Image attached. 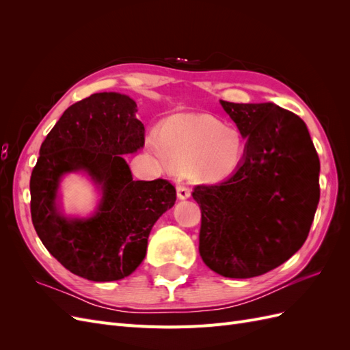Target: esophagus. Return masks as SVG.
Returning <instances> with one entry per match:
<instances>
[{"mask_svg":"<svg viewBox=\"0 0 350 350\" xmlns=\"http://www.w3.org/2000/svg\"><path fill=\"white\" fill-rule=\"evenodd\" d=\"M176 194H178V198L185 200V198H188L189 196H191V189H189L184 184H179V185H176Z\"/></svg>","mask_w":350,"mask_h":350,"instance_id":"1","label":"esophagus"}]
</instances>
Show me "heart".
I'll return each mask as SVG.
<instances>
[{
	"label": "heart",
	"instance_id": "heart-1",
	"mask_svg": "<svg viewBox=\"0 0 350 350\" xmlns=\"http://www.w3.org/2000/svg\"><path fill=\"white\" fill-rule=\"evenodd\" d=\"M147 149L162 165L194 167L196 174L217 181L239 167L245 143L234 126L207 113H181L167 120L161 129L159 140L150 137Z\"/></svg>",
	"mask_w": 350,
	"mask_h": 350
}]
</instances>
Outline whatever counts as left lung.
Returning <instances> with one entry per match:
<instances>
[{
    "label": "left lung",
    "mask_w": 350,
    "mask_h": 350,
    "mask_svg": "<svg viewBox=\"0 0 350 350\" xmlns=\"http://www.w3.org/2000/svg\"><path fill=\"white\" fill-rule=\"evenodd\" d=\"M220 103L247 146L228 179L194 187L198 251L220 276L248 279L279 267L308 238L320 201V159L293 112L271 102Z\"/></svg>",
    "instance_id": "1"
}]
</instances>
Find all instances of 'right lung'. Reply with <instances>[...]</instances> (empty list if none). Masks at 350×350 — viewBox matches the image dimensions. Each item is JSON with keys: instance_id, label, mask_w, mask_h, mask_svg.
Instances as JSON below:
<instances>
[{"instance_id": "right-lung-1", "label": "right lung", "mask_w": 350, "mask_h": 350, "mask_svg": "<svg viewBox=\"0 0 350 350\" xmlns=\"http://www.w3.org/2000/svg\"><path fill=\"white\" fill-rule=\"evenodd\" d=\"M135 102L120 93H94L62 113L39 150L30 176V213L45 248L67 270L92 282L124 279L146 257L147 239L175 187L166 179L134 181L121 154L144 144ZM86 170L103 188L98 213L70 221L55 206L59 178Z\"/></svg>"}]
</instances>
